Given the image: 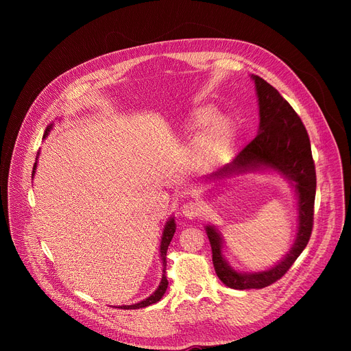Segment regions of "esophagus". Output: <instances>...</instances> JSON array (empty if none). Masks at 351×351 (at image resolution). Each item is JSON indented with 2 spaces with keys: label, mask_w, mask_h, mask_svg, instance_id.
<instances>
[{
  "label": "esophagus",
  "mask_w": 351,
  "mask_h": 351,
  "mask_svg": "<svg viewBox=\"0 0 351 351\" xmlns=\"http://www.w3.org/2000/svg\"><path fill=\"white\" fill-rule=\"evenodd\" d=\"M202 210H204V208H202V204L197 200H189L182 206V213L188 219L197 217L202 213Z\"/></svg>",
  "instance_id": "34e87169"
}]
</instances>
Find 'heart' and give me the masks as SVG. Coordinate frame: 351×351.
Segmentation results:
<instances>
[{
	"mask_svg": "<svg viewBox=\"0 0 351 351\" xmlns=\"http://www.w3.org/2000/svg\"><path fill=\"white\" fill-rule=\"evenodd\" d=\"M202 132L197 142V158L204 165H210L225 155L234 138L233 121L226 115L216 117V108L202 105L196 108L189 119L188 131Z\"/></svg>",
	"mask_w": 351,
	"mask_h": 351,
	"instance_id": "obj_1",
	"label": "heart"
}]
</instances>
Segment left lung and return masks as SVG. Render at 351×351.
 I'll list each match as a JSON object with an SVG mask.
<instances>
[{
    "instance_id": "8db88e82",
    "label": "left lung",
    "mask_w": 351,
    "mask_h": 351,
    "mask_svg": "<svg viewBox=\"0 0 351 351\" xmlns=\"http://www.w3.org/2000/svg\"><path fill=\"white\" fill-rule=\"evenodd\" d=\"M259 98V134L237 154L232 163L213 173L225 178L259 166H267L294 182L299 197V230L290 253L274 267L259 273L234 271L223 259L222 237L213 226H206L212 247V261L217 278L228 287L263 289L282 279L307 246L313 230L316 197V168L310 139L296 110L263 78L253 75Z\"/></svg>"
}]
</instances>
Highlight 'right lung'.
I'll use <instances>...</instances> for the list:
<instances>
[{
    "label": "right lung",
    "mask_w": 351,
    "mask_h": 351,
    "mask_svg": "<svg viewBox=\"0 0 351 351\" xmlns=\"http://www.w3.org/2000/svg\"><path fill=\"white\" fill-rule=\"evenodd\" d=\"M51 129V125L45 129V135L49 132ZM35 166L36 163L34 165V169H32V173L35 172ZM176 230V225H175V220L171 219L168 223H166L165 229H163V234H162V242H160V257H162V263H163V274H162V280H160V285L159 287L155 290V293L152 294V296H149L147 299L136 303V304H131V306H119V308H141V307H146V306H151L156 302H159L162 299V296L165 294L166 289H168V279H166L165 276V270H166V252H168V247L171 245V241L173 237V233Z\"/></svg>",
    "instance_id": "add662e5"
}]
</instances>
